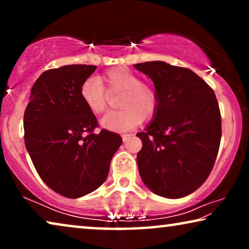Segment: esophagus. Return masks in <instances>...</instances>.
Masks as SVG:
<instances>
[{
	"instance_id": "esophagus-1",
	"label": "esophagus",
	"mask_w": 249,
	"mask_h": 249,
	"mask_svg": "<svg viewBox=\"0 0 249 249\" xmlns=\"http://www.w3.org/2000/svg\"><path fill=\"white\" fill-rule=\"evenodd\" d=\"M131 134H122V139H124V142H127L129 138H131Z\"/></svg>"
}]
</instances>
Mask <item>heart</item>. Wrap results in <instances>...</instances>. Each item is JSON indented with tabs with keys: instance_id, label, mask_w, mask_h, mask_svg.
Here are the masks:
<instances>
[{
	"instance_id": "1",
	"label": "heart",
	"mask_w": 249,
	"mask_h": 249,
	"mask_svg": "<svg viewBox=\"0 0 249 249\" xmlns=\"http://www.w3.org/2000/svg\"><path fill=\"white\" fill-rule=\"evenodd\" d=\"M112 93H120L121 110L105 114L101 124L108 130L127 131L141 124L142 118L149 119L159 107V96L151 85L142 83L141 78L124 67L107 70L100 79L87 78L80 86V97L88 110L95 114L107 108V94L101 83Z\"/></svg>"
}]
</instances>
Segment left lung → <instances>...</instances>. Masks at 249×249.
Listing matches in <instances>:
<instances>
[{"instance_id": "8db88e82", "label": "left lung", "mask_w": 249, "mask_h": 249, "mask_svg": "<svg viewBox=\"0 0 249 249\" xmlns=\"http://www.w3.org/2000/svg\"><path fill=\"white\" fill-rule=\"evenodd\" d=\"M153 80L159 107L145 131L138 171L148 189L165 198L195 192L212 171L221 141V113L212 88L187 69L163 62L134 66Z\"/></svg>"}]
</instances>
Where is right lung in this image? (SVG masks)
<instances>
[{
    "label": "right lung",
    "mask_w": 249,
    "mask_h": 249,
    "mask_svg": "<svg viewBox=\"0 0 249 249\" xmlns=\"http://www.w3.org/2000/svg\"><path fill=\"white\" fill-rule=\"evenodd\" d=\"M96 67L71 64L46 70L35 81L23 115L25 144L37 173L51 189L79 198L105 181L120 135L98 127L80 97Z\"/></svg>",
    "instance_id": "right-lung-1"
}]
</instances>
